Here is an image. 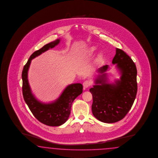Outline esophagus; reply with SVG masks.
<instances>
[{
	"label": "esophagus",
	"mask_w": 158,
	"mask_h": 158,
	"mask_svg": "<svg viewBox=\"0 0 158 158\" xmlns=\"http://www.w3.org/2000/svg\"><path fill=\"white\" fill-rule=\"evenodd\" d=\"M91 81H88V80L85 81L83 82V89H84V90H85L86 89L88 88L89 86L91 85Z\"/></svg>",
	"instance_id": "1"
}]
</instances>
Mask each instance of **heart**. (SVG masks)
<instances>
[{
    "label": "heart",
    "instance_id": "heart-1",
    "mask_svg": "<svg viewBox=\"0 0 158 158\" xmlns=\"http://www.w3.org/2000/svg\"><path fill=\"white\" fill-rule=\"evenodd\" d=\"M94 50H95V48H94V47H92V48H90V51H91V52H94Z\"/></svg>",
    "mask_w": 158,
    "mask_h": 158
}]
</instances>
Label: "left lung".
Returning a JSON list of instances; mask_svg holds the SVG:
<instances>
[{
  "mask_svg": "<svg viewBox=\"0 0 158 158\" xmlns=\"http://www.w3.org/2000/svg\"><path fill=\"white\" fill-rule=\"evenodd\" d=\"M112 64L120 75L119 79L110 83L106 72L108 65L98 69L99 75L95 85L90 89L93 96L91 110L94 117L101 122L112 123L122 119L134 103L137 92V68L129 56L116 48Z\"/></svg>",
  "mask_w": 158,
  "mask_h": 158,
  "instance_id": "left-lung-1",
  "label": "left lung"
}]
</instances>
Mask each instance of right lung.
Listing matches in <instances>:
<instances>
[{
	"instance_id": "right-lung-1",
	"label": "right lung",
	"mask_w": 158,
	"mask_h": 158,
	"mask_svg": "<svg viewBox=\"0 0 158 158\" xmlns=\"http://www.w3.org/2000/svg\"><path fill=\"white\" fill-rule=\"evenodd\" d=\"M60 39L44 45L35 52L25 65L22 72L23 94L24 101L34 116L39 122L49 126H59L66 122L71 113L72 102L83 92L81 83H73L66 87L61 94L52 102L44 103L36 98L32 93L28 79L31 60L59 44Z\"/></svg>"
}]
</instances>
